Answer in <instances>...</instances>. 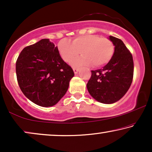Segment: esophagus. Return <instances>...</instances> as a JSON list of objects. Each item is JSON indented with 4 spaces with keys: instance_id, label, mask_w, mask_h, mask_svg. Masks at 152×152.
<instances>
[{
    "instance_id": "1",
    "label": "esophagus",
    "mask_w": 152,
    "mask_h": 152,
    "mask_svg": "<svg viewBox=\"0 0 152 152\" xmlns=\"http://www.w3.org/2000/svg\"><path fill=\"white\" fill-rule=\"evenodd\" d=\"M72 69H73V71L75 72V74L77 73V72L79 71V68H77V67H73V68H72Z\"/></svg>"
}]
</instances>
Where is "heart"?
Returning <instances> with one entry per match:
<instances>
[{"label":"heart","instance_id":"obj_1","mask_svg":"<svg viewBox=\"0 0 152 152\" xmlns=\"http://www.w3.org/2000/svg\"><path fill=\"white\" fill-rule=\"evenodd\" d=\"M58 50L64 61L70 62L80 53L82 57L74 59L73 65H90L99 68L111 61L115 46L110 39L99 35L88 34L77 37L70 43L65 39L58 43Z\"/></svg>","mask_w":152,"mask_h":152}]
</instances>
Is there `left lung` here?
<instances>
[{"mask_svg": "<svg viewBox=\"0 0 152 152\" xmlns=\"http://www.w3.org/2000/svg\"><path fill=\"white\" fill-rule=\"evenodd\" d=\"M115 45L111 61L102 69L91 70L87 89L95 99L104 104H112L125 95L132 83L134 60L132 53L122 40L110 36Z\"/></svg>", "mask_w": 152, "mask_h": 152, "instance_id": "1", "label": "left lung"}]
</instances>
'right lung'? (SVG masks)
Listing matches in <instances>:
<instances>
[{
  "mask_svg": "<svg viewBox=\"0 0 152 152\" xmlns=\"http://www.w3.org/2000/svg\"><path fill=\"white\" fill-rule=\"evenodd\" d=\"M16 72L23 93L44 107L54 106L61 99L74 76L72 68L48 39L23 49L16 60Z\"/></svg>",
  "mask_w": 152,
  "mask_h": 152,
  "instance_id": "obj_1",
  "label": "right lung"
}]
</instances>
